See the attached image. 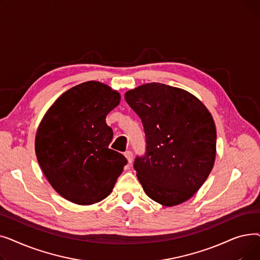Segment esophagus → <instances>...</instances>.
Segmentation results:
<instances>
[{"mask_svg":"<svg viewBox=\"0 0 260 260\" xmlns=\"http://www.w3.org/2000/svg\"><path fill=\"white\" fill-rule=\"evenodd\" d=\"M124 156L126 157V159H127V162H128L129 165H131V163L133 162V153H132L131 151H127V152H125Z\"/></svg>","mask_w":260,"mask_h":260,"instance_id":"esophagus-1","label":"esophagus"}]
</instances>
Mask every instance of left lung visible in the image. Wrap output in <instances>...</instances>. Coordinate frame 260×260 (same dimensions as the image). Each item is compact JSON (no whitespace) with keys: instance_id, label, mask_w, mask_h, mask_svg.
I'll use <instances>...</instances> for the list:
<instances>
[{"instance_id":"1","label":"left lung","mask_w":260,"mask_h":260,"mask_svg":"<svg viewBox=\"0 0 260 260\" xmlns=\"http://www.w3.org/2000/svg\"><path fill=\"white\" fill-rule=\"evenodd\" d=\"M144 127L146 153L134 168L145 194L165 207L192 198L216 157V126L209 109L190 92L146 83L125 92Z\"/></svg>"}]
</instances>
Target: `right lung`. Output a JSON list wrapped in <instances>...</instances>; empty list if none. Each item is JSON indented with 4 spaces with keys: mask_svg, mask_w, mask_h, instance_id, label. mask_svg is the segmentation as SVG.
Here are the masks:
<instances>
[{
    "mask_svg": "<svg viewBox=\"0 0 260 260\" xmlns=\"http://www.w3.org/2000/svg\"><path fill=\"white\" fill-rule=\"evenodd\" d=\"M121 95L108 85L88 81L68 89L41 120L35 140L41 170L68 201L89 206L106 198L126 165L108 147L113 129L106 116Z\"/></svg>",
    "mask_w": 260,
    "mask_h": 260,
    "instance_id": "right-lung-1",
    "label": "right lung"
}]
</instances>
